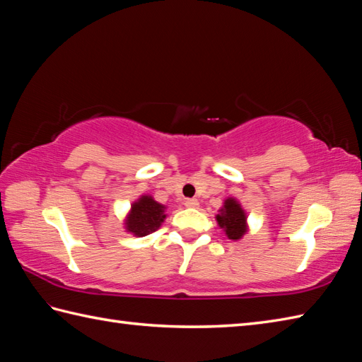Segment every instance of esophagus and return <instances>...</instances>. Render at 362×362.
Segmentation results:
<instances>
[{
	"label": "esophagus",
	"mask_w": 362,
	"mask_h": 362,
	"mask_svg": "<svg viewBox=\"0 0 362 362\" xmlns=\"http://www.w3.org/2000/svg\"><path fill=\"white\" fill-rule=\"evenodd\" d=\"M185 206H188V209H196V206H199V201L197 199H187Z\"/></svg>",
	"instance_id": "34e87169"
}]
</instances>
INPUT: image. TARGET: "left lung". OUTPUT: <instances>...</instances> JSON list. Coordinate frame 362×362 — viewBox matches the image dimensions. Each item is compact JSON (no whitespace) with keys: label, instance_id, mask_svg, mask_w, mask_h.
Segmentation results:
<instances>
[{"label":"left lung","instance_id":"obj_1","mask_svg":"<svg viewBox=\"0 0 362 362\" xmlns=\"http://www.w3.org/2000/svg\"><path fill=\"white\" fill-rule=\"evenodd\" d=\"M218 224L226 230V235L230 240H240V238L247 232L245 226V213L235 199H227L224 209L216 216Z\"/></svg>","mask_w":362,"mask_h":362}]
</instances>
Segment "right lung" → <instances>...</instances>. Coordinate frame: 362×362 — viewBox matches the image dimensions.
Wrapping results in <instances>:
<instances>
[{
  "mask_svg": "<svg viewBox=\"0 0 362 362\" xmlns=\"http://www.w3.org/2000/svg\"><path fill=\"white\" fill-rule=\"evenodd\" d=\"M165 206L153 201L151 196H143L140 201L132 205L129 218L126 219V228L135 236H146L153 233L166 218Z\"/></svg>",
  "mask_w": 362,
  "mask_h": 362,
  "instance_id": "1",
  "label": "right lung"
}]
</instances>
